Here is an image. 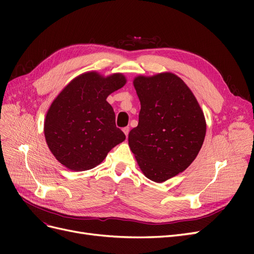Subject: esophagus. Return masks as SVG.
<instances>
[{
	"label": "esophagus",
	"mask_w": 254,
	"mask_h": 254,
	"mask_svg": "<svg viewBox=\"0 0 254 254\" xmlns=\"http://www.w3.org/2000/svg\"><path fill=\"white\" fill-rule=\"evenodd\" d=\"M129 127L127 126V127H124V128H123V131H124V133L126 134V136H128V133H129Z\"/></svg>",
	"instance_id": "obj_1"
}]
</instances>
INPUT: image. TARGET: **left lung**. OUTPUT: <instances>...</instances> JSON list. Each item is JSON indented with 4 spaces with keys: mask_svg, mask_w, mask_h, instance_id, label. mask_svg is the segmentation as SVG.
<instances>
[{
    "mask_svg": "<svg viewBox=\"0 0 254 254\" xmlns=\"http://www.w3.org/2000/svg\"><path fill=\"white\" fill-rule=\"evenodd\" d=\"M133 84L141 111L129 146L144 175L160 183L187 170L197 157L205 136L204 115L175 74L139 76Z\"/></svg>",
    "mask_w": 254,
    "mask_h": 254,
    "instance_id": "left-lung-1",
    "label": "left lung"
}]
</instances>
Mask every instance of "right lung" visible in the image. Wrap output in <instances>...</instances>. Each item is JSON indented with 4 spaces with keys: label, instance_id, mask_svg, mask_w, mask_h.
Instances as JSON below:
<instances>
[{
    "label": "right lung",
    "instance_id": "right-lung-1",
    "mask_svg": "<svg viewBox=\"0 0 254 254\" xmlns=\"http://www.w3.org/2000/svg\"><path fill=\"white\" fill-rule=\"evenodd\" d=\"M125 82L122 74L105 78L96 72L84 73L68 83L51 105L44 122L45 140L53 155L68 170H91L126 139L106 101Z\"/></svg>",
    "mask_w": 254,
    "mask_h": 254
}]
</instances>
